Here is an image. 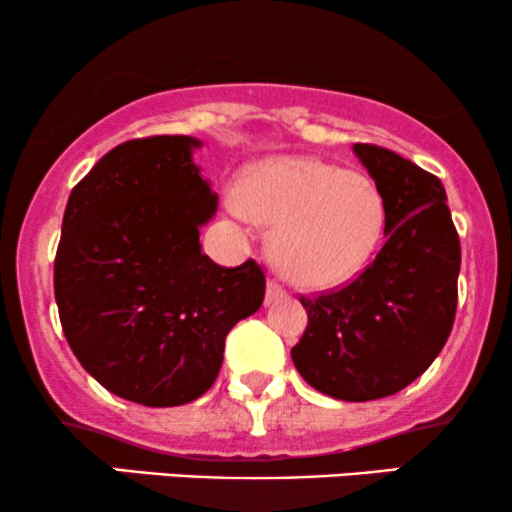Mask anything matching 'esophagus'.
<instances>
[{"instance_id": "esophagus-1", "label": "esophagus", "mask_w": 512, "mask_h": 512, "mask_svg": "<svg viewBox=\"0 0 512 512\" xmlns=\"http://www.w3.org/2000/svg\"><path fill=\"white\" fill-rule=\"evenodd\" d=\"M286 296V291H284V286L279 284V281H269L267 284V303H274V301H279V298H284Z\"/></svg>"}]
</instances>
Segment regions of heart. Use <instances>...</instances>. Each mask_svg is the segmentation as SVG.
<instances>
[{"label":"heart","mask_w":512,"mask_h":512,"mask_svg":"<svg viewBox=\"0 0 512 512\" xmlns=\"http://www.w3.org/2000/svg\"><path fill=\"white\" fill-rule=\"evenodd\" d=\"M238 209L274 228L269 255L291 284L327 291L366 267L385 228L383 197L363 175L320 158L286 156L245 175Z\"/></svg>","instance_id":"1"}]
</instances>
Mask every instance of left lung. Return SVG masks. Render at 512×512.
I'll return each instance as SVG.
<instances>
[{
	"label": "left lung",
	"mask_w": 512,
	"mask_h": 512,
	"mask_svg": "<svg viewBox=\"0 0 512 512\" xmlns=\"http://www.w3.org/2000/svg\"><path fill=\"white\" fill-rule=\"evenodd\" d=\"M385 207V245L344 289L301 298L308 327L291 349L322 395L370 402L414 383L448 342L460 238L436 175L383 146L354 144Z\"/></svg>",
	"instance_id": "obj_1"
}]
</instances>
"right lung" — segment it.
<instances>
[{
  "label": "right lung",
  "mask_w": 512,
  "mask_h": 512,
  "mask_svg": "<svg viewBox=\"0 0 512 512\" xmlns=\"http://www.w3.org/2000/svg\"><path fill=\"white\" fill-rule=\"evenodd\" d=\"M185 134L115 146L69 195L55 257L64 337L86 373L144 407H180L214 385L226 334L260 310L255 260L219 267L199 228L219 199Z\"/></svg>",
  "instance_id": "right-lung-1"
}]
</instances>
